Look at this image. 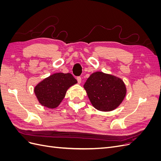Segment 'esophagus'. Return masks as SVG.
Wrapping results in <instances>:
<instances>
[{
	"label": "esophagus",
	"mask_w": 161,
	"mask_h": 161,
	"mask_svg": "<svg viewBox=\"0 0 161 161\" xmlns=\"http://www.w3.org/2000/svg\"><path fill=\"white\" fill-rule=\"evenodd\" d=\"M76 79H77L78 82H79V84H80V83H81V81H82L81 77H80V76H78V77L76 78Z\"/></svg>",
	"instance_id": "1"
}]
</instances>
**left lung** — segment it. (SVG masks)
<instances>
[{
	"instance_id": "obj_1",
	"label": "left lung",
	"mask_w": 161,
	"mask_h": 161,
	"mask_svg": "<svg viewBox=\"0 0 161 161\" xmlns=\"http://www.w3.org/2000/svg\"><path fill=\"white\" fill-rule=\"evenodd\" d=\"M91 104L97 110L110 111L122 103L126 95V87L120 78L95 72L90 75L84 85Z\"/></svg>"
}]
</instances>
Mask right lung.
Wrapping results in <instances>:
<instances>
[{
  "mask_svg": "<svg viewBox=\"0 0 161 161\" xmlns=\"http://www.w3.org/2000/svg\"><path fill=\"white\" fill-rule=\"evenodd\" d=\"M76 83L77 80L70 73H55L39 82L34 92L42 105L54 109L64 98L67 90Z\"/></svg>",
  "mask_w": 161,
  "mask_h": 161,
  "instance_id": "obj_1",
  "label": "right lung"
}]
</instances>
